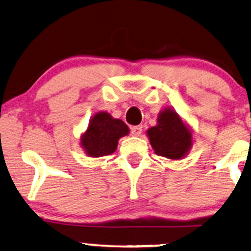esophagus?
I'll list each match as a JSON object with an SVG mask.
<instances>
[{"instance_id":"34e87169","label":"esophagus","mask_w":251,"mask_h":251,"mask_svg":"<svg viewBox=\"0 0 251 251\" xmlns=\"http://www.w3.org/2000/svg\"><path fill=\"white\" fill-rule=\"evenodd\" d=\"M131 133L134 136H139L142 133V126L141 125L133 126V127H131Z\"/></svg>"}]
</instances>
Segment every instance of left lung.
<instances>
[{"mask_svg": "<svg viewBox=\"0 0 251 251\" xmlns=\"http://www.w3.org/2000/svg\"><path fill=\"white\" fill-rule=\"evenodd\" d=\"M147 135L155 153L169 160H179L185 156L193 140L192 132L171 107L161 111L157 125L147 129Z\"/></svg>", "mask_w": 251, "mask_h": 251, "instance_id": "1", "label": "left lung"}]
</instances>
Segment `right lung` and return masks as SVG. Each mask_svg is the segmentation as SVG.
Instances as JSON below:
<instances>
[{"mask_svg":"<svg viewBox=\"0 0 251 251\" xmlns=\"http://www.w3.org/2000/svg\"><path fill=\"white\" fill-rule=\"evenodd\" d=\"M128 133L129 128L123 120L100 111L91 117L87 131L81 136V146L88 156H105L116 151L119 139Z\"/></svg>","mask_w":251,"mask_h":251,"instance_id":"obj_1","label":"right lung"}]
</instances>
